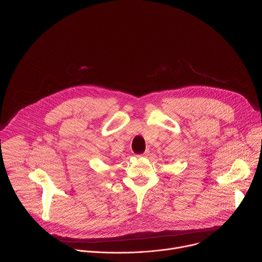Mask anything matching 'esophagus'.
Segmentation results:
<instances>
[{
    "label": "esophagus",
    "instance_id": "esophagus-1",
    "mask_svg": "<svg viewBox=\"0 0 262 262\" xmlns=\"http://www.w3.org/2000/svg\"><path fill=\"white\" fill-rule=\"evenodd\" d=\"M149 156V151L147 150V151H145L144 154H142V155H140V156H138L139 158H146V157H148Z\"/></svg>",
    "mask_w": 262,
    "mask_h": 262
}]
</instances>
